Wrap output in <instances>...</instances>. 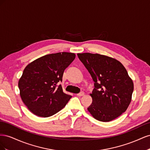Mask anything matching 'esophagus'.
Returning a JSON list of instances; mask_svg holds the SVG:
<instances>
[{
    "instance_id": "1",
    "label": "esophagus",
    "mask_w": 150,
    "mask_h": 150,
    "mask_svg": "<svg viewBox=\"0 0 150 150\" xmlns=\"http://www.w3.org/2000/svg\"><path fill=\"white\" fill-rule=\"evenodd\" d=\"M84 92L81 91V92H80L79 93H78L77 95H78V96H84Z\"/></svg>"
}]
</instances>
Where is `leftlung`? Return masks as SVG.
Wrapping results in <instances>:
<instances>
[{
    "label": "left lung",
    "instance_id": "8db88e82",
    "mask_svg": "<svg viewBox=\"0 0 150 150\" xmlns=\"http://www.w3.org/2000/svg\"><path fill=\"white\" fill-rule=\"evenodd\" d=\"M94 82L88 110L95 119L108 122L126 111L133 92V81L120 62L99 54H78Z\"/></svg>",
    "mask_w": 150,
    "mask_h": 150
}]
</instances>
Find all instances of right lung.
Listing matches in <instances>:
<instances>
[{"instance_id":"right-lung-1","label":"right lung","mask_w":150,"mask_h":150,"mask_svg":"<svg viewBox=\"0 0 150 150\" xmlns=\"http://www.w3.org/2000/svg\"><path fill=\"white\" fill-rule=\"evenodd\" d=\"M75 57L71 52L50 54L25 67L18 86L22 101L33 114L49 117L66 105L72 96L63 92L58 83Z\"/></svg>"}]
</instances>
